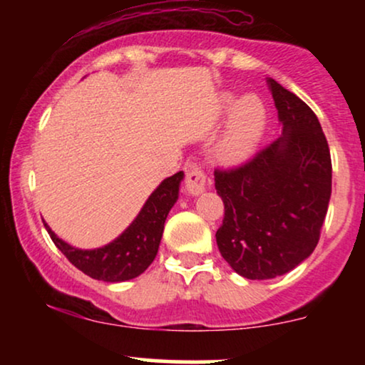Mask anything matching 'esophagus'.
Wrapping results in <instances>:
<instances>
[{"label":"esophagus","mask_w":365,"mask_h":365,"mask_svg":"<svg viewBox=\"0 0 365 365\" xmlns=\"http://www.w3.org/2000/svg\"><path fill=\"white\" fill-rule=\"evenodd\" d=\"M206 173L202 170L197 168V166H192L190 171L185 177V188L190 195H200L204 190H206Z\"/></svg>","instance_id":"esophagus-1"}]
</instances>
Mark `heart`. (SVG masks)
I'll use <instances>...</instances> for the list:
<instances>
[{
  "label": "heart",
  "instance_id": "b5f03b06",
  "mask_svg": "<svg viewBox=\"0 0 365 365\" xmlns=\"http://www.w3.org/2000/svg\"><path fill=\"white\" fill-rule=\"evenodd\" d=\"M223 110L230 115L223 135L217 142V158L226 165H237L252 156L266 128V106L261 98L247 94L237 99L235 94L223 98Z\"/></svg>",
  "mask_w": 365,
  "mask_h": 365
}]
</instances>
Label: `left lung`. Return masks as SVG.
I'll use <instances>...</instances> for the list:
<instances>
[{"label":"left lung","mask_w":365,"mask_h":365,"mask_svg":"<svg viewBox=\"0 0 365 365\" xmlns=\"http://www.w3.org/2000/svg\"><path fill=\"white\" fill-rule=\"evenodd\" d=\"M282 137L232 171H215L225 202L217 249L247 279H271L304 262L319 242L331 197V156L302 99L269 78Z\"/></svg>","instance_id":"left-lung-1"}]
</instances>
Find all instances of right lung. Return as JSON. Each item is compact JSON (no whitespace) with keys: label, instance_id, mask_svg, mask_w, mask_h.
I'll list each match as a JSON object with an SVG mask.
<instances>
[{"label":"right lung","instance_id":"add662e5","mask_svg":"<svg viewBox=\"0 0 365 365\" xmlns=\"http://www.w3.org/2000/svg\"><path fill=\"white\" fill-rule=\"evenodd\" d=\"M183 177V171H178L173 177L163 180L127 230L110 244L98 249H77L61 240L46 221L44 226L54 245L82 273L99 282H128L144 273L156 257L165 221L178 200Z\"/></svg>","mask_w":365,"mask_h":365}]
</instances>
